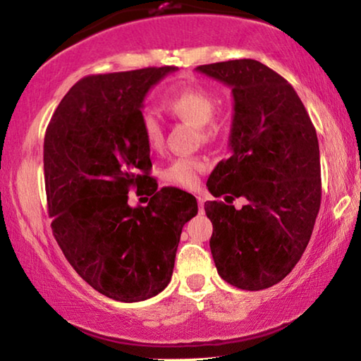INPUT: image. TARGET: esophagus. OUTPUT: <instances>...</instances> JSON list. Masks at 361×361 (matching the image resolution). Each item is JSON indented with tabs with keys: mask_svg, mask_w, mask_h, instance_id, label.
I'll list each match as a JSON object with an SVG mask.
<instances>
[{
	"mask_svg": "<svg viewBox=\"0 0 361 361\" xmlns=\"http://www.w3.org/2000/svg\"><path fill=\"white\" fill-rule=\"evenodd\" d=\"M196 199H197V204H199V209H201L202 211V207H204V197L199 195V196H196Z\"/></svg>",
	"mask_w": 361,
	"mask_h": 361,
	"instance_id": "esophagus-1",
	"label": "esophagus"
}]
</instances>
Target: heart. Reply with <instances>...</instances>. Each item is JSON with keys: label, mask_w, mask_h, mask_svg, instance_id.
I'll list each match as a JSON object with an SVG mask.
<instances>
[{"label": "heart", "mask_w": 361, "mask_h": 361, "mask_svg": "<svg viewBox=\"0 0 361 361\" xmlns=\"http://www.w3.org/2000/svg\"><path fill=\"white\" fill-rule=\"evenodd\" d=\"M217 99L211 90L201 85L190 84L176 89L165 99V109L170 115L178 118L181 121L196 126L201 134L202 141H215L222 137L227 131V123L222 118L215 116ZM142 134L149 147L159 149L164 144V128L157 120V116L150 111H144L141 115ZM206 170L204 160L196 157H180L166 166L164 171L165 180L173 185L185 188H192L197 185L199 175Z\"/></svg>", "instance_id": "1"}]
</instances>
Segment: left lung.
Masks as SVG:
<instances>
[{"label":"left lung","instance_id":"left-lung-1","mask_svg":"<svg viewBox=\"0 0 361 361\" xmlns=\"http://www.w3.org/2000/svg\"><path fill=\"white\" fill-rule=\"evenodd\" d=\"M232 87L228 159L207 180L214 197L204 211L214 232L219 276L241 290L269 288L300 261L321 206L316 129L298 94L281 74L256 60L196 68ZM247 199L240 209L231 202Z\"/></svg>","mask_w":361,"mask_h":361}]
</instances>
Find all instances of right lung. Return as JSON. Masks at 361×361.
Returning <instances> with one entry per match:
<instances>
[{
  "mask_svg": "<svg viewBox=\"0 0 361 361\" xmlns=\"http://www.w3.org/2000/svg\"><path fill=\"white\" fill-rule=\"evenodd\" d=\"M175 66L92 74L63 97L43 141L51 230L80 277L111 300L142 301L173 274L180 235L197 214L196 197L157 190L141 128L149 89ZM150 195L131 208L127 192Z\"/></svg>",
  "mask_w": 361,
  "mask_h": 361,
  "instance_id": "right-lung-1",
  "label": "right lung"
}]
</instances>
